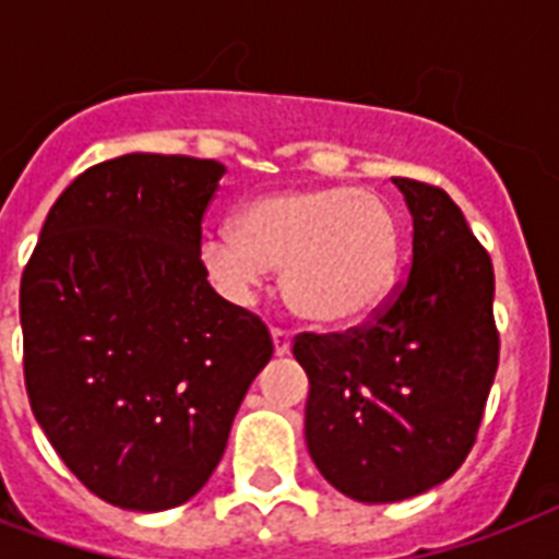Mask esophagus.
<instances>
[{"mask_svg":"<svg viewBox=\"0 0 559 559\" xmlns=\"http://www.w3.org/2000/svg\"><path fill=\"white\" fill-rule=\"evenodd\" d=\"M289 348H293V336H289L287 331L275 328V331H272V350H275V357H287Z\"/></svg>","mask_w":559,"mask_h":559,"instance_id":"esophagus-1","label":"esophagus"}]
</instances>
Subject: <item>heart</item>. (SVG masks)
<instances>
[{
  "instance_id": "1",
  "label": "heart",
  "mask_w": 559,
  "mask_h": 559,
  "mask_svg": "<svg viewBox=\"0 0 559 559\" xmlns=\"http://www.w3.org/2000/svg\"><path fill=\"white\" fill-rule=\"evenodd\" d=\"M197 258L231 301L249 298L281 266L284 298L301 319L345 328L371 316L394 287L400 223L389 202L359 188H284L246 202L235 231H209Z\"/></svg>"
}]
</instances>
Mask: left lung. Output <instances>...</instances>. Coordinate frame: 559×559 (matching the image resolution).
Here are the masks:
<instances>
[{
  "label": "left lung",
  "mask_w": 559,
  "mask_h": 559,
  "mask_svg": "<svg viewBox=\"0 0 559 559\" xmlns=\"http://www.w3.org/2000/svg\"><path fill=\"white\" fill-rule=\"evenodd\" d=\"M412 214V270L368 328L301 333L310 459L366 504L432 490L464 464L499 366L493 263L441 188L394 177Z\"/></svg>",
  "instance_id": "obj_1"
}]
</instances>
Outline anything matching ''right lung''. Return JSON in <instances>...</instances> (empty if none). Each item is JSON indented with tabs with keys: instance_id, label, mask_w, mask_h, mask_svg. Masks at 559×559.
Listing matches in <instances>:
<instances>
[{
	"instance_id": "right-lung-1",
	"label": "right lung",
	"mask_w": 559,
	"mask_h": 559,
	"mask_svg": "<svg viewBox=\"0 0 559 559\" xmlns=\"http://www.w3.org/2000/svg\"><path fill=\"white\" fill-rule=\"evenodd\" d=\"M226 168L127 153L74 179L22 272L25 389L63 464L104 502L156 513L197 496L246 391L266 324L202 272V214Z\"/></svg>"
}]
</instances>
